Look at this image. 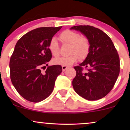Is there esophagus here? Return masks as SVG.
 <instances>
[{
  "mask_svg": "<svg viewBox=\"0 0 130 130\" xmlns=\"http://www.w3.org/2000/svg\"><path fill=\"white\" fill-rule=\"evenodd\" d=\"M67 69H68V67H67V66H62V70H63V72H64V71L66 70Z\"/></svg>",
  "mask_w": 130,
  "mask_h": 130,
  "instance_id": "esophagus-1",
  "label": "esophagus"
}]
</instances>
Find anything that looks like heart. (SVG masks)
I'll use <instances>...</instances> for the list:
<instances>
[{"mask_svg": "<svg viewBox=\"0 0 130 130\" xmlns=\"http://www.w3.org/2000/svg\"><path fill=\"white\" fill-rule=\"evenodd\" d=\"M58 38L63 45H69V54L66 57H61L53 60L54 64L70 66L78 60H83L88 57L90 50V43L88 37L70 29L65 30L60 34ZM48 49L54 57L60 55V50L58 42L51 39L48 44Z\"/></svg>", "mask_w": 130, "mask_h": 130, "instance_id": "obj_1", "label": "heart"}]
</instances>
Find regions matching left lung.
Segmentation results:
<instances>
[{"label": "left lung", "instance_id": "left-lung-1", "mask_svg": "<svg viewBox=\"0 0 130 130\" xmlns=\"http://www.w3.org/2000/svg\"><path fill=\"white\" fill-rule=\"evenodd\" d=\"M90 43L89 56L79 66H74L76 75L72 84L78 95L89 101L105 96L114 86L120 71V60L111 39L104 32L90 25L74 26Z\"/></svg>", "mask_w": 130, "mask_h": 130}]
</instances>
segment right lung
I'll return each instance as SVG.
<instances>
[{"label":"right lung","instance_id":"1","mask_svg":"<svg viewBox=\"0 0 130 130\" xmlns=\"http://www.w3.org/2000/svg\"><path fill=\"white\" fill-rule=\"evenodd\" d=\"M61 28H38L23 35L16 44L9 62L10 77L16 90L26 100L41 102L54 89L61 66H50L43 73L41 69L51 59L49 42Z\"/></svg>","mask_w":130,"mask_h":130}]
</instances>
